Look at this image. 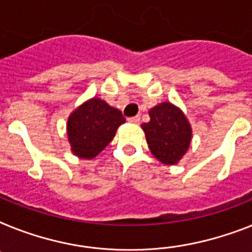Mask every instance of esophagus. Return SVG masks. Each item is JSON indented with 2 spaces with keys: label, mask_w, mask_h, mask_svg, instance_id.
<instances>
[{
  "label": "esophagus",
  "mask_w": 252,
  "mask_h": 252,
  "mask_svg": "<svg viewBox=\"0 0 252 252\" xmlns=\"http://www.w3.org/2000/svg\"><path fill=\"white\" fill-rule=\"evenodd\" d=\"M128 123H132V124H140V116H132V118H128Z\"/></svg>",
  "instance_id": "obj_1"
}]
</instances>
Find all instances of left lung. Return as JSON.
<instances>
[{
	"mask_svg": "<svg viewBox=\"0 0 252 252\" xmlns=\"http://www.w3.org/2000/svg\"><path fill=\"white\" fill-rule=\"evenodd\" d=\"M150 122L141 128L146 136L151 154L163 164H177L191 142V126L179 107L161 102L149 111Z\"/></svg>",
	"mask_w": 252,
	"mask_h": 252,
	"instance_id": "8db88e82",
	"label": "left lung"
}]
</instances>
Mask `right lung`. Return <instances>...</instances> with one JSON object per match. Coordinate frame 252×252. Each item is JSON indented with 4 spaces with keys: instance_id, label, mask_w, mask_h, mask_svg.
Listing matches in <instances>:
<instances>
[{
    "instance_id": "add662e5",
    "label": "right lung",
    "mask_w": 252,
    "mask_h": 252,
    "mask_svg": "<svg viewBox=\"0 0 252 252\" xmlns=\"http://www.w3.org/2000/svg\"><path fill=\"white\" fill-rule=\"evenodd\" d=\"M123 123L122 111L101 98L84 102L67 120L71 151L81 159H93L111 142Z\"/></svg>"
}]
</instances>
